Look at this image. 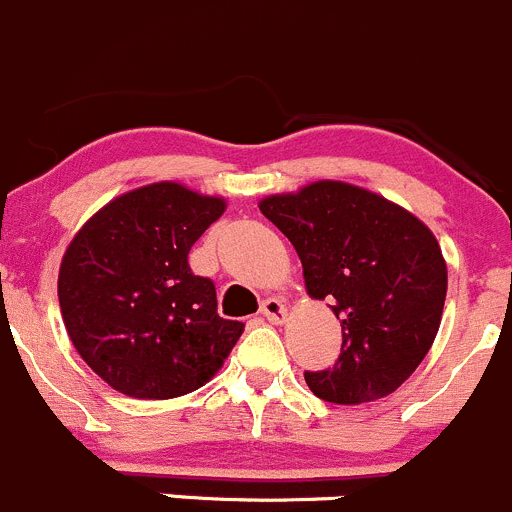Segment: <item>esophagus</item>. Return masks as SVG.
Here are the masks:
<instances>
[{"label": "esophagus", "instance_id": "obj_1", "mask_svg": "<svg viewBox=\"0 0 512 512\" xmlns=\"http://www.w3.org/2000/svg\"><path fill=\"white\" fill-rule=\"evenodd\" d=\"M261 313L271 323H283L288 316L286 306H283V301H278V298H266V301L261 303Z\"/></svg>", "mask_w": 512, "mask_h": 512}]
</instances>
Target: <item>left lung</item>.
Instances as JSON below:
<instances>
[{
    "label": "left lung",
    "mask_w": 512,
    "mask_h": 512,
    "mask_svg": "<svg viewBox=\"0 0 512 512\" xmlns=\"http://www.w3.org/2000/svg\"><path fill=\"white\" fill-rule=\"evenodd\" d=\"M258 209L296 249L308 296L341 318V356L306 373L308 388L338 406L398 391L443 318L448 266L433 231L396 201L336 179L263 196Z\"/></svg>",
    "instance_id": "left-lung-1"
}]
</instances>
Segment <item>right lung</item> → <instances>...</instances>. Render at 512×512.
I'll return each instance as SVG.
<instances>
[{
  "label": "right lung",
  "mask_w": 512,
  "mask_h": 512,
  "mask_svg": "<svg viewBox=\"0 0 512 512\" xmlns=\"http://www.w3.org/2000/svg\"><path fill=\"white\" fill-rule=\"evenodd\" d=\"M224 196L156 181L86 219L59 266V308L79 356L114 391L166 401L219 373L244 323L226 321L189 251L221 219Z\"/></svg>",
  "instance_id": "add662e5"
}]
</instances>
